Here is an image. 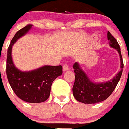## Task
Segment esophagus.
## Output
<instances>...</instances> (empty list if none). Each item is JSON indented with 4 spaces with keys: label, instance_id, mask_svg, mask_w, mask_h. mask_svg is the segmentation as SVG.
Wrapping results in <instances>:
<instances>
[{
    "label": "esophagus",
    "instance_id": "esophagus-1",
    "mask_svg": "<svg viewBox=\"0 0 129 129\" xmlns=\"http://www.w3.org/2000/svg\"><path fill=\"white\" fill-rule=\"evenodd\" d=\"M69 70V67L67 66V64H64L63 66V72H66V71H68Z\"/></svg>",
    "mask_w": 129,
    "mask_h": 129
}]
</instances>
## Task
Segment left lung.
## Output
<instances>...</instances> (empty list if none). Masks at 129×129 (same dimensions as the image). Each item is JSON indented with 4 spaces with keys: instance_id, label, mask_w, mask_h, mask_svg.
<instances>
[{
    "instance_id": "8db88e82",
    "label": "left lung",
    "mask_w": 129,
    "mask_h": 129,
    "mask_svg": "<svg viewBox=\"0 0 129 129\" xmlns=\"http://www.w3.org/2000/svg\"><path fill=\"white\" fill-rule=\"evenodd\" d=\"M107 39L110 47L115 49L119 53L121 70L111 80L104 82H94L83 71L79 62H75L73 66L75 79L72 91L74 97L79 102L94 104L105 101L111 95L120 80L123 68L120 46L109 31L107 32Z\"/></svg>"
}]
</instances>
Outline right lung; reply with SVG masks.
Instances as JSON below:
<instances>
[{"mask_svg": "<svg viewBox=\"0 0 129 129\" xmlns=\"http://www.w3.org/2000/svg\"><path fill=\"white\" fill-rule=\"evenodd\" d=\"M32 27V24L27 25L12 39L7 50L6 72L10 87L19 99L29 103H40L49 97L52 84L57 77L62 75V67L44 66L29 71H22L15 67L12 57V46Z\"/></svg>", "mask_w": 129, "mask_h": 129, "instance_id": "right-lung-1", "label": "right lung"}]
</instances>
